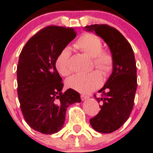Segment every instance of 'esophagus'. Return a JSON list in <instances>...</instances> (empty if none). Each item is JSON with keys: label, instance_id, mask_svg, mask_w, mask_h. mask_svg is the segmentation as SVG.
Wrapping results in <instances>:
<instances>
[{"label": "esophagus", "instance_id": "obj_1", "mask_svg": "<svg viewBox=\"0 0 153 153\" xmlns=\"http://www.w3.org/2000/svg\"><path fill=\"white\" fill-rule=\"evenodd\" d=\"M80 98H81L82 101H84L86 100V99H88V97L87 96V95H84V94H81V95H80Z\"/></svg>", "mask_w": 153, "mask_h": 153}]
</instances>
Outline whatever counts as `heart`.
I'll return each instance as SVG.
<instances>
[{
    "label": "heart",
    "mask_w": 153,
    "mask_h": 153,
    "mask_svg": "<svg viewBox=\"0 0 153 153\" xmlns=\"http://www.w3.org/2000/svg\"><path fill=\"white\" fill-rule=\"evenodd\" d=\"M76 48L81 51L92 59L94 67L102 75L108 76L114 68V59L108 51L102 49V40L92 33L82 34L74 43ZM71 51L69 47H64L55 58V65L57 71L62 76H66L71 73L69 59ZM102 84V76L98 71L85 74H76L65 81L67 88L74 89L82 94H88L97 89Z\"/></svg>",
    "instance_id": "b5f03b06"
}]
</instances>
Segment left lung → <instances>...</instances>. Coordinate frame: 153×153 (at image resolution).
I'll return each instance as SVG.
<instances>
[{
	"label": "left lung",
	"instance_id": "obj_1",
	"mask_svg": "<svg viewBox=\"0 0 153 153\" xmlns=\"http://www.w3.org/2000/svg\"><path fill=\"white\" fill-rule=\"evenodd\" d=\"M94 31L110 48L114 59V68L108 81L98 92L101 110L90 120L91 127L101 133L117 131L129 118L133 109L137 90V67L133 49L130 43L114 27L105 24L86 26Z\"/></svg>",
	"mask_w": 153,
	"mask_h": 153
}]
</instances>
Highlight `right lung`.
<instances>
[{"label":"right lung","instance_id":"add662e5","mask_svg":"<svg viewBox=\"0 0 153 153\" xmlns=\"http://www.w3.org/2000/svg\"><path fill=\"white\" fill-rule=\"evenodd\" d=\"M76 36L74 28L46 26L26 42L20 53L17 66L20 108L29 126L40 133L60 131L68 107L81 102L74 89L62 91L63 83L55 65L60 50Z\"/></svg>","mask_w":153,"mask_h":153}]
</instances>
